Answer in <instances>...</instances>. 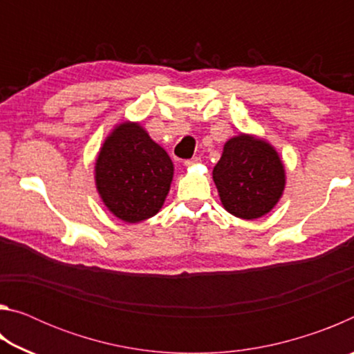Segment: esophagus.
<instances>
[{"label": "esophagus", "instance_id": "34e87169", "mask_svg": "<svg viewBox=\"0 0 354 354\" xmlns=\"http://www.w3.org/2000/svg\"><path fill=\"white\" fill-rule=\"evenodd\" d=\"M201 160V158H198V156H194V158L192 159H187V160H184V165H192V164H198Z\"/></svg>", "mask_w": 354, "mask_h": 354}]
</instances>
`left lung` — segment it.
I'll list each match as a JSON object with an SVG mask.
<instances>
[{
	"mask_svg": "<svg viewBox=\"0 0 354 354\" xmlns=\"http://www.w3.org/2000/svg\"><path fill=\"white\" fill-rule=\"evenodd\" d=\"M214 183L230 214L253 220L270 212L284 190V167L267 142L237 136L225 143Z\"/></svg>",
	"mask_w": 354,
	"mask_h": 354,
	"instance_id": "obj_1",
	"label": "left lung"
}]
</instances>
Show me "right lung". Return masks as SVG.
Here are the masks:
<instances>
[{
    "label": "right lung",
    "mask_w": 354,
    "mask_h": 354,
    "mask_svg": "<svg viewBox=\"0 0 354 354\" xmlns=\"http://www.w3.org/2000/svg\"><path fill=\"white\" fill-rule=\"evenodd\" d=\"M107 209L128 223L159 212L170 190L173 164L137 123H123L107 137L95 165Z\"/></svg>",
    "instance_id": "add662e5"
}]
</instances>
